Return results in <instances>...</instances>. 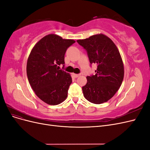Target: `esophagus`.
<instances>
[{"instance_id":"1","label":"esophagus","mask_w":150,"mask_h":150,"mask_svg":"<svg viewBox=\"0 0 150 150\" xmlns=\"http://www.w3.org/2000/svg\"><path fill=\"white\" fill-rule=\"evenodd\" d=\"M73 76H74V78H78L79 76H80V74H73Z\"/></svg>"}]
</instances>
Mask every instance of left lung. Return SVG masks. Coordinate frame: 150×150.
<instances>
[{"mask_svg":"<svg viewBox=\"0 0 150 150\" xmlns=\"http://www.w3.org/2000/svg\"><path fill=\"white\" fill-rule=\"evenodd\" d=\"M87 51L91 64H96V74L87 76L82 88L84 98L94 104L107 102L114 96L124 78V66L115 44L108 36L99 34L78 40Z\"/></svg>","mask_w":150,"mask_h":150,"instance_id":"left-lung-1","label":"left lung"}]
</instances>
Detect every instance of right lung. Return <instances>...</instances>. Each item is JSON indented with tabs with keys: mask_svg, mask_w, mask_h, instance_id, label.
<instances>
[{
	"mask_svg": "<svg viewBox=\"0 0 150 150\" xmlns=\"http://www.w3.org/2000/svg\"><path fill=\"white\" fill-rule=\"evenodd\" d=\"M74 42L49 34L35 44L29 56L26 70L29 84L38 97L50 105L60 104L67 96L72 78L59 66L64 64L66 50Z\"/></svg>",
	"mask_w": 150,
	"mask_h": 150,
	"instance_id": "add662e5",
	"label": "right lung"
}]
</instances>
